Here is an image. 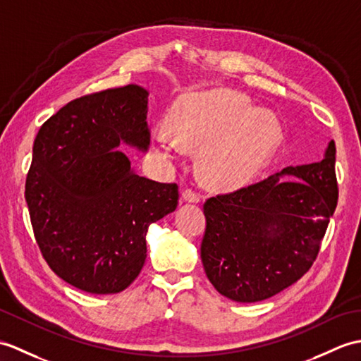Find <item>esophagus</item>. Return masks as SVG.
<instances>
[{"instance_id":"obj_1","label":"esophagus","mask_w":361,"mask_h":361,"mask_svg":"<svg viewBox=\"0 0 361 361\" xmlns=\"http://www.w3.org/2000/svg\"><path fill=\"white\" fill-rule=\"evenodd\" d=\"M181 198H183V201H186V203H198L200 194H197V192H194L192 189H186V190H183Z\"/></svg>"}]
</instances>
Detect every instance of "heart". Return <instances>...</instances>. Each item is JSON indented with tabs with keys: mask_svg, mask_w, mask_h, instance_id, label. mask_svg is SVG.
Returning <instances> with one entry per match:
<instances>
[{
	"mask_svg": "<svg viewBox=\"0 0 361 361\" xmlns=\"http://www.w3.org/2000/svg\"><path fill=\"white\" fill-rule=\"evenodd\" d=\"M169 129L180 147L198 152L203 177L220 188H237L252 180L269 157L280 126L274 114L254 109L229 90L184 97L171 115ZM163 155L173 160L178 147L158 135Z\"/></svg>",
	"mask_w": 361,
	"mask_h": 361,
	"instance_id": "b5f03b06",
	"label": "heart"
}]
</instances>
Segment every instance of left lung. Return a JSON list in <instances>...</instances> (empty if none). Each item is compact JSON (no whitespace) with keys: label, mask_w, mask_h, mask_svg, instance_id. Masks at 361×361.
Listing matches in <instances>:
<instances>
[{"label":"left lung","mask_w":361,"mask_h":361,"mask_svg":"<svg viewBox=\"0 0 361 361\" xmlns=\"http://www.w3.org/2000/svg\"><path fill=\"white\" fill-rule=\"evenodd\" d=\"M338 200L335 142L322 161L288 166L266 180L209 198L201 262L221 295L255 303L303 276Z\"/></svg>","instance_id":"left-lung-1"}]
</instances>
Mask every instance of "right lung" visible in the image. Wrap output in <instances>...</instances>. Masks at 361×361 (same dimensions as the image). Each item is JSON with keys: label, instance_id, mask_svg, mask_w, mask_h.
<instances>
[{"label": "right lung", "instance_id": "1", "mask_svg": "<svg viewBox=\"0 0 361 361\" xmlns=\"http://www.w3.org/2000/svg\"><path fill=\"white\" fill-rule=\"evenodd\" d=\"M147 95L129 85L73 99L33 142L26 201L35 240L50 269L90 294L137 279L149 226L178 204L177 184L140 177L118 149L147 152Z\"/></svg>", "mask_w": 361, "mask_h": 361}]
</instances>
